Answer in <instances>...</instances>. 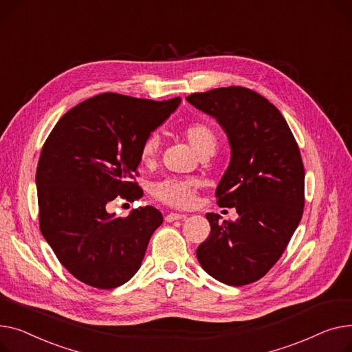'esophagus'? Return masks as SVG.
Segmentation results:
<instances>
[{
  "mask_svg": "<svg viewBox=\"0 0 352 352\" xmlns=\"http://www.w3.org/2000/svg\"><path fill=\"white\" fill-rule=\"evenodd\" d=\"M183 219H186V214H180V213H169L166 216V221H169V223H172L175 220H183Z\"/></svg>",
  "mask_w": 352,
  "mask_h": 352,
  "instance_id": "34e87169",
  "label": "esophagus"
}]
</instances>
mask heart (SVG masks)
<instances>
[{"mask_svg": "<svg viewBox=\"0 0 352 352\" xmlns=\"http://www.w3.org/2000/svg\"><path fill=\"white\" fill-rule=\"evenodd\" d=\"M183 138L188 140L190 146L200 155H213L219 138L214 129L204 122H192L186 125L182 131ZM160 148V139L156 133H151L140 144V160L143 163H153L157 157ZM200 188V180L197 177H179L168 176L156 180L152 188V196L176 209H188L193 206L196 199V192Z\"/></svg>", "mask_w": 352, "mask_h": 352, "instance_id": "1", "label": "heart"}]
</instances>
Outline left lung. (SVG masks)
<instances>
[{
  "mask_svg": "<svg viewBox=\"0 0 352 352\" xmlns=\"http://www.w3.org/2000/svg\"><path fill=\"white\" fill-rule=\"evenodd\" d=\"M197 109L214 116L229 136L232 160L216 199L236 208V221L208 213L210 234L196 250L216 280L240 287L264 277L278 261L304 210V164L280 111L243 87L189 95Z\"/></svg>",
  "mask_w": 352,
  "mask_h": 352,
  "instance_id": "left-lung-1",
  "label": "left lung"
}]
</instances>
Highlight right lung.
Wrapping results in <instances>:
<instances>
[{"instance_id": "1", "label": "right lung", "mask_w": 352, "mask_h": 352, "mask_svg": "<svg viewBox=\"0 0 352 352\" xmlns=\"http://www.w3.org/2000/svg\"><path fill=\"white\" fill-rule=\"evenodd\" d=\"M179 103L100 94L68 111L47 138L35 177L39 229L79 281L111 290L139 270L163 216L146 206L116 217L108 206L143 195L135 180L140 144Z\"/></svg>"}]
</instances>
